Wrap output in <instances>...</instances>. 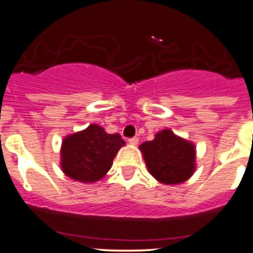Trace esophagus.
<instances>
[{
	"label": "esophagus",
	"mask_w": 253,
	"mask_h": 253,
	"mask_svg": "<svg viewBox=\"0 0 253 253\" xmlns=\"http://www.w3.org/2000/svg\"><path fill=\"white\" fill-rule=\"evenodd\" d=\"M127 141H129V144H131V145H136L137 142H139V137H136V136L130 137V139L127 140Z\"/></svg>",
	"instance_id": "obj_1"
}]
</instances>
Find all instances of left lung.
Segmentation results:
<instances>
[{
    "instance_id": "obj_1",
    "label": "left lung",
    "mask_w": 253,
    "mask_h": 253,
    "mask_svg": "<svg viewBox=\"0 0 253 253\" xmlns=\"http://www.w3.org/2000/svg\"><path fill=\"white\" fill-rule=\"evenodd\" d=\"M149 172L161 183L178 184L193 174L194 145L176 136L171 130L157 132L151 141L140 145Z\"/></svg>"
}]
</instances>
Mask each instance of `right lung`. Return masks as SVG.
Returning <instances> with one entry per match:
<instances>
[{
  "label": "right lung",
  "instance_id": "right-lung-1",
  "mask_svg": "<svg viewBox=\"0 0 253 253\" xmlns=\"http://www.w3.org/2000/svg\"><path fill=\"white\" fill-rule=\"evenodd\" d=\"M126 141L119 134H107L91 124L86 130L69 135L61 146L62 171L75 181L92 183L111 169L113 159Z\"/></svg>",
  "mask_w": 253,
  "mask_h": 253
}]
</instances>
